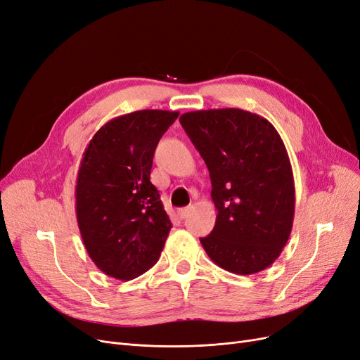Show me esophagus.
Segmentation results:
<instances>
[{"label": "esophagus", "instance_id": "1", "mask_svg": "<svg viewBox=\"0 0 360 360\" xmlns=\"http://www.w3.org/2000/svg\"><path fill=\"white\" fill-rule=\"evenodd\" d=\"M189 212H191V207H186V208H180L179 211H177V215H179V219H186L189 215Z\"/></svg>", "mask_w": 360, "mask_h": 360}]
</instances>
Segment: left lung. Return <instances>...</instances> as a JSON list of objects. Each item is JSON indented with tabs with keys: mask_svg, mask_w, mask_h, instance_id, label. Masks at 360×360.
I'll use <instances>...</instances> for the list:
<instances>
[{
	"mask_svg": "<svg viewBox=\"0 0 360 360\" xmlns=\"http://www.w3.org/2000/svg\"><path fill=\"white\" fill-rule=\"evenodd\" d=\"M180 124L205 161L219 211L200 243L219 267L254 275L275 263L295 210L292 168L276 128L248 110L183 113Z\"/></svg>",
	"mask_w": 360,
	"mask_h": 360,
	"instance_id": "left-lung-1",
	"label": "left lung"
}]
</instances>
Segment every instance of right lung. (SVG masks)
I'll return each mask as SVG.
<instances>
[{"instance_id": "right-lung-1", "label": "right lung", "mask_w": 360, "mask_h": 360, "mask_svg": "<svg viewBox=\"0 0 360 360\" xmlns=\"http://www.w3.org/2000/svg\"><path fill=\"white\" fill-rule=\"evenodd\" d=\"M179 112L146 109L106 122L78 169L77 220L84 247L108 276L130 281L161 255L171 221L150 181L155 149Z\"/></svg>"}]
</instances>
